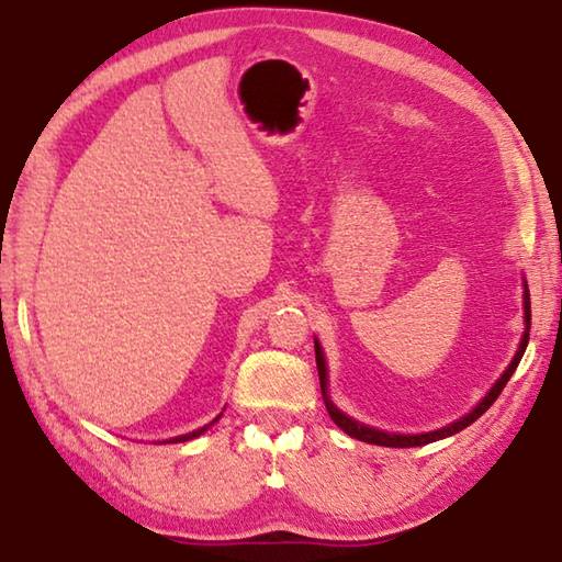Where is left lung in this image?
I'll return each mask as SVG.
<instances>
[{
  "mask_svg": "<svg viewBox=\"0 0 562 562\" xmlns=\"http://www.w3.org/2000/svg\"><path fill=\"white\" fill-rule=\"evenodd\" d=\"M524 310H526V331H524V339H521V346H518V351L514 356V361L508 369L504 371L502 379L496 381V385L492 387V391L486 393V397L482 403H479L472 413L464 415L462 420H457L452 425L442 427V430H435V432H425V435H391V432H381V430H373V427H366L361 423L351 420V417H346L341 411H336L334 403L329 401V395H326V363H324V353H322V346L314 341V353H316V369H319V383H322V395H324V403H326V411H329L331 420L341 427V430L349 435V437H356V440L361 442H369V445H381V447H423V445H430L435 440H442V437H450L459 430H464L467 425H472L476 417H482L488 407L494 405V401L498 395H502L504 385L508 383V379H512L518 361H521V356L526 351L528 346V331H530V297H528V290L524 292Z\"/></svg>",
  "mask_w": 562,
  "mask_h": 562,
  "instance_id": "1",
  "label": "left lung"
}]
</instances>
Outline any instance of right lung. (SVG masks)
Returning <instances> with one entry per match:
<instances>
[{
	"label": "right lung",
	"mask_w": 562,
	"mask_h": 562,
	"mask_svg": "<svg viewBox=\"0 0 562 562\" xmlns=\"http://www.w3.org/2000/svg\"><path fill=\"white\" fill-rule=\"evenodd\" d=\"M216 420H218V417H216ZM216 420H213V423H216ZM206 427H209V425H206ZM206 427H201V430L191 432V435H181V437H177V442H187V440H191V437H199L201 432H206Z\"/></svg>",
	"instance_id": "1"
}]
</instances>
